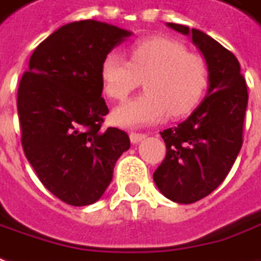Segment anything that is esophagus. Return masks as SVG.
I'll list each match as a JSON object with an SVG mask.
<instances>
[{"instance_id": "esophagus-1", "label": "esophagus", "mask_w": 261, "mask_h": 261, "mask_svg": "<svg viewBox=\"0 0 261 261\" xmlns=\"http://www.w3.org/2000/svg\"><path fill=\"white\" fill-rule=\"evenodd\" d=\"M129 138H130V142L132 143H139L141 141H143L145 138H146V135L145 134H132L129 135Z\"/></svg>"}]
</instances>
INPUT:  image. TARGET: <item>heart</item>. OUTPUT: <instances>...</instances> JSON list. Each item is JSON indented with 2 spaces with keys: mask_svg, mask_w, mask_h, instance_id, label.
Wrapping results in <instances>:
<instances>
[{
  "mask_svg": "<svg viewBox=\"0 0 261 261\" xmlns=\"http://www.w3.org/2000/svg\"><path fill=\"white\" fill-rule=\"evenodd\" d=\"M208 77L207 61L167 37L138 40L129 47V60L110 51L100 64L105 93L113 100H123L145 79V93L122 103L112 113L113 122L123 127L155 125L168 113H190L205 92Z\"/></svg>",
  "mask_w": 261,
  "mask_h": 261,
  "instance_id": "1",
  "label": "heart"
}]
</instances>
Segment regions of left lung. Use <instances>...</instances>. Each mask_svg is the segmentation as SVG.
Segmentation results:
<instances>
[{
    "mask_svg": "<svg viewBox=\"0 0 261 261\" xmlns=\"http://www.w3.org/2000/svg\"><path fill=\"white\" fill-rule=\"evenodd\" d=\"M167 25L191 37L210 70L207 94L200 105L178 126L161 132L167 156L153 172V181L168 200L192 204L228 175L243 145L249 93L231 51L200 30Z\"/></svg>",
    "mask_w": 261,
    "mask_h": 261,
    "instance_id": "left-lung-1",
    "label": "left lung"
}]
</instances>
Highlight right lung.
Returning a JSON list of instances; mask_svg holds the SVG:
<instances>
[{"mask_svg":"<svg viewBox=\"0 0 261 261\" xmlns=\"http://www.w3.org/2000/svg\"><path fill=\"white\" fill-rule=\"evenodd\" d=\"M130 36L102 21L66 24L40 43L21 77L17 109L24 153L45 188L70 205L100 200L116 161L130 148L126 132L100 129L109 113L100 64Z\"/></svg>","mask_w":261,"mask_h":261,"instance_id":"add662e5","label":"right lung"}]
</instances>
